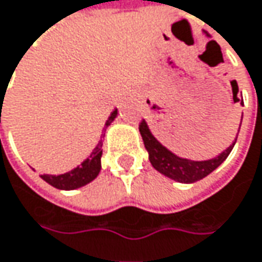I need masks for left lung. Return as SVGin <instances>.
Listing matches in <instances>:
<instances>
[{
    "mask_svg": "<svg viewBox=\"0 0 262 262\" xmlns=\"http://www.w3.org/2000/svg\"><path fill=\"white\" fill-rule=\"evenodd\" d=\"M231 88H233L234 103L241 101V104L243 106V98L236 97L237 91H239V86H237L236 81L231 82ZM241 125H242V119H241ZM241 125H239V129H241ZM138 128H140V134H141L143 141H144V147L149 153V161H150L151 166L156 171H159L161 174H164L165 177L174 180L177 183H184V184L196 183V181L202 180L206 176H209L214 169H216L220 165L227 159V156L230 155V151L233 150V147L236 144V140H237V136H236L234 141L230 144L229 147L224 151H221L218 156L212 158V159L191 161V159H187V158L177 156L176 153H172L169 149H166L164 144L151 134L150 128H149L146 121H143Z\"/></svg>",
    "mask_w": 262,
    "mask_h": 262,
    "instance_id": "8db88e82",
    "label": "left lung"
}]
</instances>
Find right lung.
Returning a JSON list of instances; mask_svg holds the SVG:
<instances>
[{
	"label": "right lung",
	"instance_id": "right-lung-1",
	"mask_svg": "<svg viewBox=\"0 0 262 262\" xmlns=\"http://www.w3.org/2000/svg\"><path fill=\"white\" fill-rule=\"evenodd\" d=\"M118 116V109L112 112L109 119L106 121V126L115 121V118ZM103 128V129H104ZM103 141L100 140L97 146L94 147V150L91 151V155L86 158L81 165H78L76 168H73L72 171H68L64 174H59V176H51V174H44L41 178L47 181L50 186L56 187L59 190H75L86 186L88 183H91L96 177L98 176L100 169H101V155H103Z\"/></svg>",
	"mask_w": 262,
	"mask_h": 262
}]
</instances>
